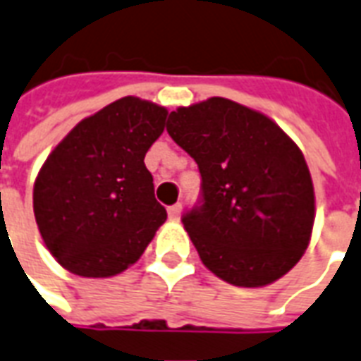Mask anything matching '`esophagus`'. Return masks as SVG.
I'll list each match as a JSON object with an SVG mask.
<instances>
[{
  "instance_id": "esophagus-1",
  "label": "esophagus",
  "mask_w": 361,
  "mask_h": 361,
  "mask_svg": "<svg viewBox=\"0 0 361 361\" xmlns=\"http://www.w3.org/2000/svg\"><path fill=\"white\" fill-rule=\"evenodd\" d=\"M167 213H169V216L173 219V221H177L178 216H180V213H183V203H175V205H171L169 209H167Z\"/></svg>"
}]
</instances>
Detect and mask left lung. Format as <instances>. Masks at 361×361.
Instances as JSON below:
<instances>
[{
    "label": "left lung",
    "instance_id": "left-lung-1",
    "mask_svg": "<svg viewBox=\"0 0 361 361\" xmlns=\"http://www.w3.org/2000/svg\"><path fill=\"white\" fill-rule=\"evenodd\" d=\"M167 133L202 175V202L183 224L203 264L238 287L280 280L305 255L316 213L299 146L264 114L222 97L177 108Z\"/></svg>",
    "mask_w": 361,
    "mask_h": 361
}]
</instances>
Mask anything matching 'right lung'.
<instances>
[{
    "label": "right lung",
    "instance_id": "right-lung-1",
    "mask_svg": "<svg viewBox=\"0 0 361 361\" xmlns=\"http://www.w3.org/2000/svg\"><path fill=\"white\" fill-rule=\"evenodd\" d=\"M165 118L164 106L123 97L81 119L45 159L34 215L51 255L72 274L123 272L167 219L145 165Z\"/></svg>",
    "mask_w": 361,
    "mask_h": 361
}]
</instances>
